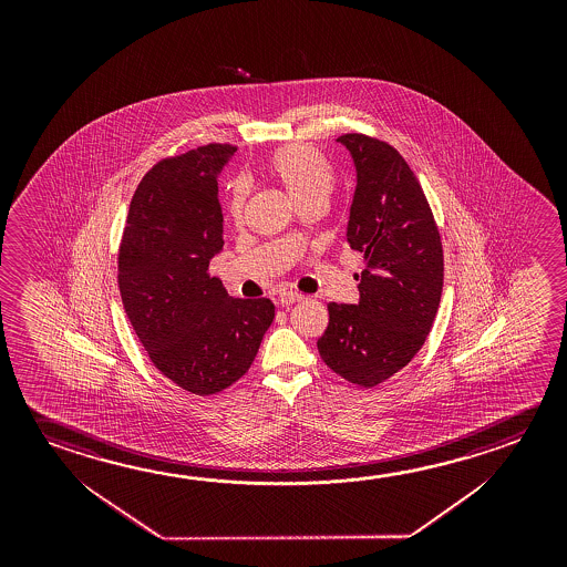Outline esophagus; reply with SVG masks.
<instances>
[{"label":"esophagus","instance_id":"1","mask_svg":"<svg viewBox=\"0 0 567 567\" xmlns=\"http://www.w3.org/2000/svg\"><path fill=\"white\" fill-rule=\"evenodd\" d=\"M302 295H298L295 290H282L279 295V305L280 307H290V305H295V302H300L302 300Z\"/></svg>","mask_w":567,"mask_h":567}]
</instances>
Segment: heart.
Instances as JSON below:
<instances>
[{"label":"heart","instance_id":"b5f03b06","mask_svg":"<svg viewBox=\"0 0 567 567\" xmlns=\"http://www.w3.org/2000/svg\"><path fill=\"white\" fill-rule=\"evenodd\" d=\"M262 169L277 186L285 189V194L297 207L315 202L326 205L328 195L334 189V167L322 152L305 144H290L272 152L265 159ZM243 205L245 187L233 184L227 199V209L233 219H241Z\"/></svg>","mask_w":567,"mask_h":567}]
</instances>
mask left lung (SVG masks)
I'll return each instance as SVG.
<instances>
[{"instance_id":"1","label":"left lung","mask_w":567,"mask_h":567,"mask_svg":"<svg viewBox=\"0 0 567 567\" xmlns=\"http://www.w3.org/2000/svg\"><path fill=\"white\" fill-rule=\"evenodd\" d=\"M355 166L346 237L362 252L358 305H328L318 352L332 372L373 388L425 343L443 292V245L427 197L400 152L363 134L338 138Z\"/></svg>"}]
</instances>
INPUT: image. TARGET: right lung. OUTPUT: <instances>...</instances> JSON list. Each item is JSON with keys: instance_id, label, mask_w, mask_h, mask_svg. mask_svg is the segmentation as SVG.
Instances as JSON below:
<instances>
[{"instance_id": "1", "label": "right lung", "mask_w": 567, "mask_h": 567, "mask_svg": "<svg viewBox=\"0 0 567 567\" xmlns=\"http://www.w3.org/2000/svg\"><path fill=\"white\" fill-rule=\"evenodd\" d=\"M235 150L207 144L152 167L132 197L118 251L134 332L159 372L195 395L243 378L275 318L269 298L233 300L207 272L224 247L217 177Z\"/></svg>"}]
</instances>
